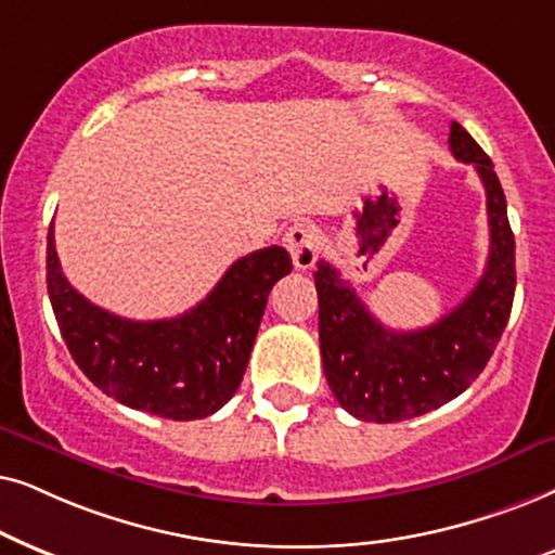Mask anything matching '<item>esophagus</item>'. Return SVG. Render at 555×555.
<instances>
[{
  "mask_svg": "<svg viewBox=\"0 0 555 555\" xmlns=\"http://www.w3.org/2000/svg\"><path fill=\"white\" fill-rule=\"evenodd\" d=\"M284 246L289 250L294 269L307 271L312 269L317 261V231L307 220H297V223L286 228Z\"/></svg>",
  "mask_w": 555,
  "mask_h": 555,
  "instance_id": "1",
  "label": "esophagus"
}]
</instances>
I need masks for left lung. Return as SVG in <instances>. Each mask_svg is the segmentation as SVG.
Listing matches in <instances>:
<instances>
[{
    "mask_svg": "<svg viewBox=\"0 0 555 555\" xmlns=\"http://www.w3.org/2000/svg\"><path fill=\"white\" fill-rule=\"evenodd\" d=\"M449 146L482 177L490 218V256L475 289L460 307L424 330H388L363 299L320 258L314 271L320 297V350L337 403L360 421L396 424L452 401L485 371L515 297V235L492 159L452 121Z\"/></svg>",
    "mask_w": 555,
    "mask_h": 555,
    "instance_id": "left-lung-1",
    "label": "left lung"
}]
</instances>
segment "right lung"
I'll return each mask as SVG.
<instances>
[{"label": "right lung", "mask_w": 555, "mask_h": 555, "mask_svg": "<svg viewBox=\"0 0 555 555\" xmlns=\"http://www.w3.org/2000/svg\"><path fill=\"white\" fill-rule=\"evenodd\" d=\"M292 271L282 246L243 256L201 305L172 320L134 322L73 289L48 233V294L86 378L129 409L172 421L205 418L231 401L246 373L269 292Z\"/></svg>", "instance_id": "1"}]
</instances>
